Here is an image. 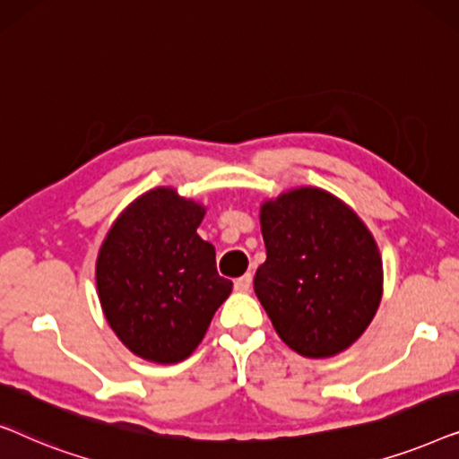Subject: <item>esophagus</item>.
<instances>
[{"label":"esophagus","instance_id":"1","mask_svg":"<svg viewBox=\"0 0 459 459\" xmlns=\"http://www.w3.org/2000/svg\"><path fill=\"white\" fill-rule=\"evenodd\" d=\"M250 284H253V275L250 273H244L242 278H238L234 281V288L238 292H248L250 290Z\"/></svg>","mask_w":459,"mask_h":459}]
</instances>
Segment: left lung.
<instances>
[{"label": "left lung", "mask_w": 459, "mask_h": 459, "mask_svg": "<svg viewBox=\"0 0 459 459\" xmlns=\"http://www.w3.org/2000/svg\"><path fill=\"white\" fill-rule=\"evenodd\" d=\"M267 259L255 292L275 332L299 355L349 349L376 316L382 259L355 211L319 187H297L261 204Z\"/></svg>", "instance_id": "1"}]
</instances>
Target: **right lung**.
I'll list each match as a JSON object with an SVG mask.
<instances>
[{
  "label": "right lung",
  "instance_id": "add662e5",
  "mask_svg": "<svg viewBox=\"0 0 459 459\" xmlns=\"http://www.w3.org/2000/svg\"><path fill=\"white\" fill-rule=\"evenodd\" d=\"M206 209L173 187L142 194L102 242L96 263L106 322L142 359L178 363L203 341L231 281L196 234Z\"/></svg>",
  "mask_w": 459,
  "mask_h": 459
}]
</instances>
